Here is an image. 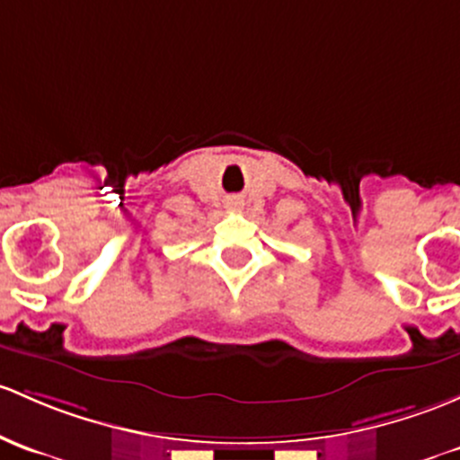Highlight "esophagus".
I'll use <instances>...</instances> for the list:
<instances>
[{
    "label": "esophagus",
    "mask_w": 460,
    "mask_h": 460,
    "mask_svg": "<svg viewBox=\"0 0 460 460\" xmlns=\"http://www.w3.org/2000/svg\"><path fill=\"white\" fill-rule=\"evenodd\" d=\"M226 207H240V198H229V200H226Z\"/></svg>",
    "instance_id": "34e87169"
}]
</instances>
